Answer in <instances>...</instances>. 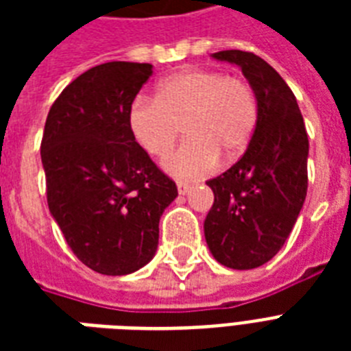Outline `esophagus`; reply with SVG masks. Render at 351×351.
Listing matches in <instances>:
<instances>
[{
	"mask_svg": "<svg viewBox=\"0 0 351 351\" xmlns=\"http://www.w3.org/2000/svg\"><path fill=\"white\" fill-rule=\"evenodd\" d=\"M176 187H178V193H180V195H189L193 189L191 184H187V182H176Z\"/></svg>",
	"mask_w": 351,
	"mask_h": 351,
	"instance_id": "esophagus-1",
	"label": "esophagus"
}]
</instances>
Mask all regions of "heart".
Wrapping results in <instances>:
<instances>
[{"label":"heart","mask_w":351,"mask_h":351,"mask_svg":"<svg viewBox=\"0 0 351 351\" xmlns=\"http://www.w3.org/2000/svg\"><path fill=\"white\" fill-rule=\"evenodd\" d=\"M258 121V100L247 80L217 69H186L156 85L153 98L138 96L127 112L136 143L164 158L180 136L189 138L164 162L178 178L208 175L220 162L244 154Z\"/></svg>","instance_id":"obj_1"}]
</instances>
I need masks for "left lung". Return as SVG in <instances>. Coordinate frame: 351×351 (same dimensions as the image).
I'll use <instances>...</instances> for the list:
<instances>
[{
	"instance_id": "8db88e82",
	"label": "left lung",
	"mask_w": 351,
	"mask_h": 351,
	"mask_svg": "<svg viewBox=\"0 0 351 351\" xmlns=\"http://www.w3.org/2000/svg\"><path fill=\"white\" fill-rule=\"evenodd\" d=\"M255 89L258 121L242 158L208 186L215 202L204 220L211 255L231 269L271 261L293 230L308 191V134L295 95L253 52L220 51Z\"/></svg>"
}]
</instances>
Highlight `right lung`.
<instances>
[{
	"label": "right lung",
	"instance_id": "1",
	"mask_svg": "<svg viewBox=\"0 0 351 351\" xmlns=\"http://www.w3.org/2000/svg\"><path fill=\"white\" fill-rule=\"evenodd\" d=\"M151 63L85 71L52 104L41 140L47 202L73 253L101 275H129L158 247L175 182L136 143L127 112Z\"/></svg>",
	"mask_w": 351,
	"mask_h": 351
}]
</instances>
